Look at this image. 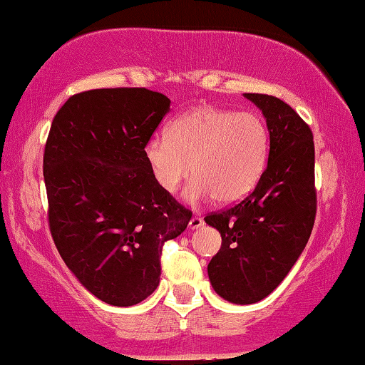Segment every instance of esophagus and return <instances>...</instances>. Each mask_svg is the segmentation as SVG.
Instances as JSON below:
<instances>
[{
    "instance_id": "obj_1",
    "label": "esophagus",
    "mask_w": 365,
    "mask_h": 365,
    "mask_svg": "<svg viewBox=\"0 0 365 365\" xmlns=\"http://www.w3.org/2000/svg\"><path fill=\"white\" fill-rule=\"evenodd\" d=\"M202 226H204V220H202L199 215H195V217L190 218V222H189L190 230H199V228H202Z\"/></svg>"
}]
</instances>
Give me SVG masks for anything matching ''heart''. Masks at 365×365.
Masks as SVG:
<instances>
[{
    "instance_id": "heart-1",
    "label": "heart",
    "mask_w": 365,
    "mask_h": 365,
    "mask_svg": "<svg viewBox=\"0 0 365 365\" xmlns=\"http://www.w3.org/2000/svg\"><path fill=\"white\" fill-rule=\"evenodd\" d=\"M268 130L254 113H232L215 106H197L155 134L143 155L157 186L173 194L189 176L184 190L190 204L213 199L232 204L246 197L262 178L268 158Z\"/></svg>"
}]
</instances>
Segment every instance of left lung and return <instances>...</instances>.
Returning <instances> with one entry per match:
<instances>
[{"label":"left lung","instance_id":"left-lung-1","mask_svg":"<svg viewBox=\"0 0 365 365\" xmlns=\"http://www.w3.org/2000/svg\"><path fill=\"white\" fill-rule=\"evenodd\" d=\"M262 111L270 134L268 163L252 194L235 207L205 217L222 235L208 264L220 297L255 304L286 278L314 228V137L301 116L277 97L244 93Z\"/></svg>","mask_w":365,"mask_h":365}]
</instances>
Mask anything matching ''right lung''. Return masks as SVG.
Masks as SVG:
<instances>
[{
	"mask_svg": "<svg viewBox=\"0 0 365 365\" xmlns=\"http://www.w3.org/2000/svg\"><path fill=\"white\" fill-rule=\"evenodd\" d=\"M170 103L147 88L82 92L59 108L48 134L53 241L83 288L110 306H135L157 289L163 244L192 217L157 186L143 155Z\"/></svg>",
	"mask_w": 365,
	"mask_h": 365,
	"instance_id": "1",
	"label": "right lung"
}]
</instances>
